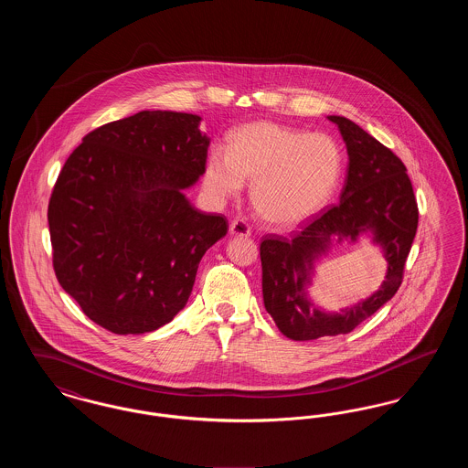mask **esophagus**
<instances>
[{"label":"esophagus","instance_id":"esophagus-1","mask_svg":"<svg viewBox=\"0 0 468 468\" xmlns=\"http://www.w3.org/2000/svg\"><path fill=\"white\" fill-rule=\"evenodd\" d=\"M229 233L233 237H249L250 235V226L245 223L244 219H235L229 224Z\"/></svg>","mask_w":468,"mask_h":468}]
</instances>
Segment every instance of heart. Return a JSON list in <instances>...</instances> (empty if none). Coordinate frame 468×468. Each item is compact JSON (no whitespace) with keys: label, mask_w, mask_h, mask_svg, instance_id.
<instances>
[{"label":"heart","mask_w":468,"mask_h":468,"mask_svg":"<svg viewBox=\"0 0 468 468\" xmlns=\"http://www.w3.org/2000/svg\"><path fill=\"white\" fill-rule=\"evenodd\" d=\"M340 174L342 154L330 136L258 121L228 134L226 153L208 154L203 187L226 201L247 180L254 212L273 228H294L326 205Z\"/></svg>","instance_id":"heart-1"}]
</instances>
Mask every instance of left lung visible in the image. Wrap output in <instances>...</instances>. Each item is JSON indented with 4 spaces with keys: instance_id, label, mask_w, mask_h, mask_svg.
Here are the masks:
<instances>
[{
    "instance_id": "obj_1",
    "label": "left lung",
    "mask_w": 468,
    "mask_h": 468,
    "mask_svg": "<svg viewBox=\"0 0 468 468\" xmlns=\"http://www.w3.org/2000/svg\"><path fill=\"white\" fill-rule=\"evenodd\" d=\"M347 149V176L340 201L302 228L292 239L267 237L261 247L263 302L281 334L291 340L349 334L389 302L401 284L403 267L418 229V203L400 157L351 119L328 115ZM368 236L388 268L379 290L340 313L324 312L308 288L314 265L334 244Z\"/></svg>"
}]
</instances>
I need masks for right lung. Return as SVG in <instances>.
<instances>
[{
	"label": "right lung",
	"instance_id": "1",
	"mask_svg": "<svg viewBox=\"0 0 468 468\" xmlns=\"http://www.w3.org/2000/svg\"><path fill=\"white\" fill-rule=\"evenodd\" d=\"M201 117L142 111L84 136L48 201L61 288L112 334L154 332L189 300L203 254L228 233L223 216L187 197L210 138Z\"/></svg>",
	"mask_w": 468,
	"mask_h": 468
}]
</instances>
